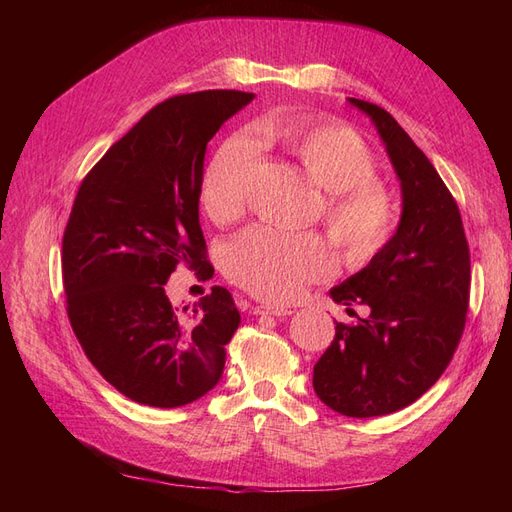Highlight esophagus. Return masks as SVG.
Here are the masks:
<instances>
[{
	"label": "esophagus",
	"instance_id": "esophagus-1",
	"mask_svg": "<svg viewBox=\"0 0 512 512\" xmlns=\"http://www.w3.org/2000/svg\"><path fill=\"white\" fill-rule=\"evenodd\" d=\"M254 314H269V316H290L292 309L284 305H256L252 307Z\"/></svg>",
	"mask_w": 512,
	"mask_h": 512
}]
</instances>
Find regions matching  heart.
Listing matches in <instances>:
<instances>
[{
  "label": "heart",
  "mask_w": 512,
  "mask_h": 512,
  "mask_svg": "<svg viewBox=\"0 0 512 512\" xmlns=\"http://www.w3.org/2000/svg\"><path fill=\"white\" fill-rule=\"evenodd\" d=\"M262 136L280 145L322 190V222L348 262H367L389 243L397 224L395 198L376 177L374 151L352 126L282 115L262 126ZM254 162L256 147L247 136L230 138L213 153L198 183V205L209 220L228 224L239 218ZM333 265V250L316 232L271 226L241 232L224 252L228 280L269 301L294 297Z\"/></svg>",
  "instance_id": "obj_1"
}]
</instances>
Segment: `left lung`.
I'll list each match as a JSON object with an SVG mask.
<instances>
[{"label":"left lung","mask_w":512,"mask_h":512,"mask_svg":"<svg viewBox=\"0 0 512 512\" xmlns=\"http://www.w3.org/2000/svg\"><path fill=\"white\" fill-rule=\"evenodd\" d=\"M348 100L376 123L404 213L369 265L331 290L333 301L367 305L369 316L335 324L314 365V391L339 414L369 418L410 406L444 374L466 329L472 273L461 213L438 170L391 113Z\"/></svg>","instance_id":"obj_1"}]
</instances>
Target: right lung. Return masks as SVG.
I'll list each match as a JSON object with an SVG mask.
<instances>
[{"label": "right lung", "mask_w": 512, "mask_h": 512, "mask_svg": "<svg viewBox=\"0 0 512 512\" xmlns=\"http://www.w3.org/2000/svg\"><path fill=\"white\" fill-rule=\"evenodd\" d=\"M254 94L173 96L136 123L85 175L61 239L66 312L100 376L136 404L179 408L218 384L241 316L213 286L188 318L164 284L175 267L211 277L198 222L207 143Z\"/></svg>", "instance_id": "add662e5"}]
</instances>
